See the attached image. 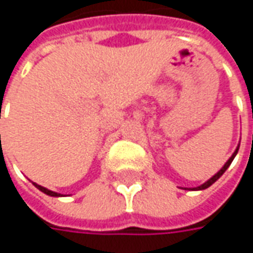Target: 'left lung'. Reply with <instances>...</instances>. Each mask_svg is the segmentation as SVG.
I'll use <instances>...</instances> for the list:
<instances>
[{"mask_svg":"<svg viewBox=\"0 0 253 253\" xmlns=\"http://www.w3.org/2000/svg\"><path fill=\"white\" fill-rule=\"evenodd\" d=\"M238 149H239V145H238V148L235 149V152L232 153V156H231L228 161H227V163H225V165H224V166L221 168V170H219V171H217V173H215V174H214V176H212L211 179L207 180L206 183H203V184H201V186H199V187H194L193 190H204V189H207V187H210V186H211L212 183H215V181H217V180H218L219 177H221V176H222V174L225 173V170L228 169L229 165H231V163H232V161H234V158L237 156V153H238Z\"/></svg>","mask_w":253,"mask_h":253,"instance_id":"left-lung-1","label":"left lung"}]
</instances>
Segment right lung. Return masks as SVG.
<instances>
[{
	"label": "right lung",
	"instance_id": "add662e5",
	"mask_svg": "<svg viewBox=\"0 0 253 253\" xmlns=\"http://www.w3.org/2000/svg\"><path fill=\"white\" fill-rule=\"evenodd\" d=\"M35 187L36 189H39L42 193H44V194H47V196H52V197H60L62 194H59V193H54V191H52V190L46 189V187H42V186H39V184H36V183H34Z\"/></svg>",
	"mask_w": 253,
	"mask_h": 253
}]
</instances>
